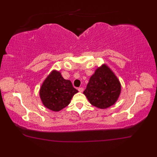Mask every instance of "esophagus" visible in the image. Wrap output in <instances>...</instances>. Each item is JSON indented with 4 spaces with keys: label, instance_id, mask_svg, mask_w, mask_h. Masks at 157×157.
Instances as JSON below:
<instances>
[{
    "label": "esophagus",
    "instance_id": "1",
    "mask_svg": "<svg viewBox=\"0 0 157 157\" xmlns=\"http://www.w3.org/2000/svg\"><path fill=\"white\" fill-rule=\"evenodd\" d=\"M78 91L79 92H82L83 91H84V88H78Z\"/></svg>",
    "mask_w": 157,
    "mask_h": 157
}]
</instances>
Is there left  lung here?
I'll use <instances>...</instances> for the list:
<instances>
[{"label": "left lung", "mask_w": 157, "mask_h": 157, "mask_svg": "<svg viewBox=\"0 0 157 157\" xmlns=\"http://www.w3.org/2000/svg\"><path fill=\"white\" fill-rule=\"evenodd\" d=\"M120 93V82L106 65L96 70L84 91L90 104L100 109H106L114 105Z\"/></svg>", "instance_id": "8db88e82"}]
</instances>
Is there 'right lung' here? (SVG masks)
I'll return each mask as SVG.
<instances>
[{
  "instance_id": "1",
  "label": "right lung",
  "mask_w": 157,
  "mask_h": 157,
  "mask_svg": "<svg viewBox=\"0 0 157 157\" xmlns=\"http://www.w3.org/2000/svg\"><path fill=\"white\" fill-rule=\"evenodd\" d=\"M78 91L73 87L71 81L63 78L61 73L53 71L46 78L40 90V96L46 108L59 111L66 107Z\"/></svg>"
}]
</instances>
